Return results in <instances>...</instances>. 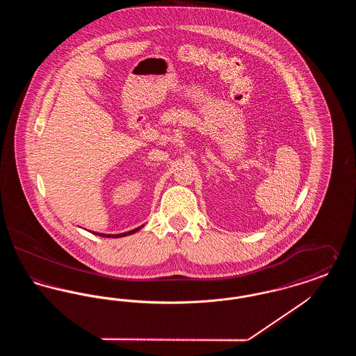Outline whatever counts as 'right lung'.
Segmentation results:
<instances>
[{
    "instance_id": "add662e5",
    "label": "right lung",
    "mask_w": 356,
    "mask_h": 356,
    "mask_svg": "<svg viewBox=\"0 0 356 356\" xmlns=\"http://www.w3.org/2000/svg\"><path fill=\"white\" fill-rule=\"evenodd\" d=\"M141 227H138V228H135V229H132V231H129V232H124V234H119V235H106V234H99V232H93L95 235H99V236L102 237H122V236H128V235H132V234H135L137 232L138 229H140Z\"/></svg>"
}]
</instances>
